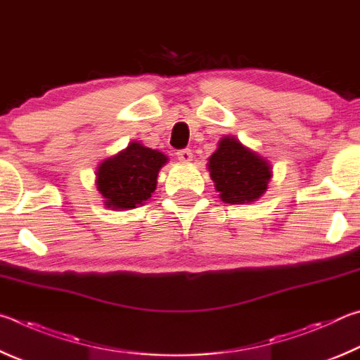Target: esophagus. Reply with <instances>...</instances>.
Instances as JSON below:
<instances>
[{
  "instance_id": "1",
  "label": "esophagus",
  "mask_w": 360,
  "mask_h": 360,
  "mask_svg": "<svg viewBox=\"0 0 360 360\" xmlns=\"http://www.w3.org/2000/svg\"><path fill=\"white\" fill-rule=\"evenodd\" d=\"M176 156H179V160L181 162H191L193 161V151L190 148L179 150V151H176Z\"/></svg>"
}]
</instances>
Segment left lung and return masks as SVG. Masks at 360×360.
<instances>
[{
  "instance_id": "left-lung-1",
  "label": "left lung",
  "mask_w": 360,
  "mask_h": 360,
  "mask_svg": "<svg viewBox=\"0 0 360 360\" xmlns=\"http://www.w3.org/2000/svg\"><path fill=\"white\" fill-rule=\"evenodd\" d=\"M207 169L219 199L226 204L255 202L267 191L272 179V166L266 158L245 147L232 136H224L218 142Z\"/></svg>"
}]
</instances>
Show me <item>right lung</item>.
<instances>
[{"label":"right lung","mask_w":360,"mask_h":360,"mask_svg":"<svg viewBox=\"0 0 360 360\" xmlns=\"http://www.w3.org/2000/svg\"><path fill=\"white\" fill-rule=\"evenodd\" d=\"M169 158L158 150L131 142L124 150L98 166L96 188L110 210H131L143 205L156 190L158 172Z\"/></svg>","instance_id":"1"}]
</instances>
